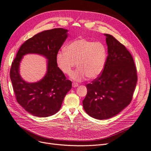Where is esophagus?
I'll return each mask as SVG.
<instances>
[{
	"instance_id": "esophagus-1",
	"label": "esophagus",
	"mask_w": 151,
	"mask_h": 151,
	"mask_svg": "<svg viewBox=\"0 0 151 151\" xmlns=\"http://www.w3.org/2000/svg\"><path fill=\"white\" fill-rule=\"evenodd\" d=\"M72 86H73V87H74V88H75V87L78 86V84L74 82V83H72Z\"/></svg>"
}]
</instances>
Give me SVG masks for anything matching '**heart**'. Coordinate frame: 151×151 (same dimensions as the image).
Listing matches in <instances>:
<instances>
[{
	"label": "heart",
	"mask_w": 151,
	"mask_h": 151,
	"mask_svg": "<svg viewBox=\"0 0 151 151\" xmlns=\"http://www.w3.org/2000/svg\"><path fill=\"white\" fill-rule=\"evenodd\" d=\"M107 58V50L103 43L85 38L76 39L68 44L65 51L56 55V63L60 70L69 75L76 66L78 68L71 74V78L80 81L88 77H98L104 71Z\"/></svg>",
	"instance_id": "1"
}]
</instances>
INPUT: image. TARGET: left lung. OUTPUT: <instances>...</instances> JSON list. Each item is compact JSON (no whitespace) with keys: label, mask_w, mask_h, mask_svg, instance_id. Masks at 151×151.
I'll list each match as a JSON object with an SVG mask.
<instances>
[{"label":"left lung","mask_w":151,"mask_h":151,"mask_svg":"<svg viewBox=\"0 0 151 151\" xmlns=\"http://www.w3.org/2000/svg\"><path fill=\"white\" fill-rule=\"evenodd\" d=\"M108 56L104 71L86 85L83 106L91 117L105 120L117 115L132 101L137 73L130 52L111 35L105 34Z\"/></svg>","instance_id":"1"}]
</instances>
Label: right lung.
Here are the masks:
<instances>
[{
    "mask_svg": "<svg viewBox=\"0 0 151 151\" xmlns=\"http://www.w3.org/2000/svg\"><path fill=\"white\" fill-rule=\"evenodd\" d=\"M67 29L56 28L37 34L24 42L12 63L10 77L17 101L27 112L46 117L60 110L66 93L72 87L56 63V55L68 37ZM36 53L48 59L47 73L40 81L31 84L22 80L19 65L24 55Z\"/></svg>",
    "mask_w": 151,
    "mask_h": 151,
    "instance_id": "1",
    "label": "right lung"
}]
</instances>
